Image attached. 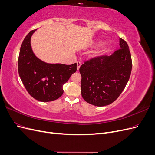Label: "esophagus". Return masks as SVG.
<instances>
[{
    "label": "esophagus",
    "instance_id": "34e87169",
    "mask_svg": "<svg viewBox=\"0 0 155 155\" xmlns=\"http://www.w3.org/2000/svg\"><path fill=\"white\" fill-rule=\"evenodd\" d=\"M81 65V61H78V62H77V70H78L79 69V67H80Z\"/></svg>",
    "mask_w": 155,
    "mask_h": 155
}]
</instances>
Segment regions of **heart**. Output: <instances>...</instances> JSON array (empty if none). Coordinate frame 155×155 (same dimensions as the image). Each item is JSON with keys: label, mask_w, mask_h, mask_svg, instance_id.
<instances>
[{"label": "heart", "mask_w": 155, "mask_h": 155, "mask_svg": "<svg viewBox=\"0 0 155 155\" xmlns=\"http://www.w3.org/2000/svg\"><path fill=\"white\" fill-rule=\"evenodd\" d=\"M105 51H106V50H105V49H104V50H101V51H100V52L97 54V56H100V55H102L103 54H104V53L105 52Z\"/></svg>", "instance_id": "b5f03b06"}]
</instances>
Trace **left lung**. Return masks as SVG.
Segmentation results:
<instances>
[{"instance_id":"1","label":"left lung","mask_w":155,"mask_h":155,"mask_svg":"<svg viewBox=\"0 0 155 155\" xmlns=\"http://www.w3.org/2000/svg\"><path fill=\"white\" fill-rule=\"evenodd\" d=\"M120 48L110 56L102 55L84 62L81 75V96L87 103L103 107L114 102L127 83L132 59L126 41L120 38Z\"/></svg>"}]
</instances>
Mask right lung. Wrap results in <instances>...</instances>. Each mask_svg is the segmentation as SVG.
Wrapping results in <instances>:
<instances>
[{
    "label": "right lung",
    "mask_w": 155,
    "mask_h": 155,
    "mask_svg": "<svg viewBox=\"0 0 155 155\" xmlns=\"http://www.w3.org/2000/svg\"><path fill=\"white\" fill-rule=\"evenodd\" d=\"M35 30L29 32L21 45L18 59V74L31 96L43 102L54 101L62 96L63 85L76 72L77 64H49L37 58L30 43Z\"/></svg>",
    "instance_id": "obj_1"
}]
</instances>
